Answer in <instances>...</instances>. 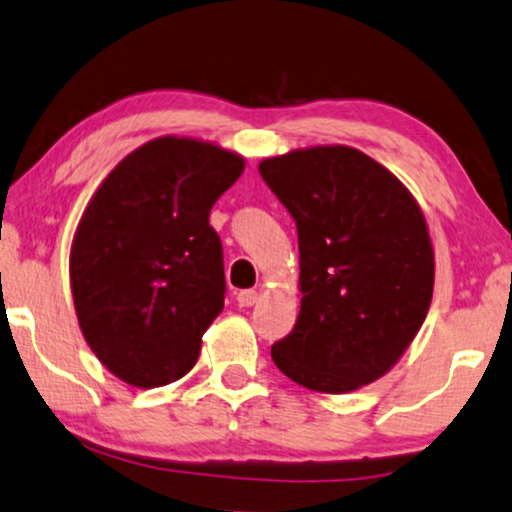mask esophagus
<instances>
[{"label": "esophagus", "mask_w": 512, "mask_h": 512, "mask_svg": "<svg viewBox=\"0 0 512 512\" xmlns=\"http://www.w3.org/2000/svg\"><path fill=\"white\" fill-rule=\"evenodd\" d=\"M257 299H259V294L255 290H241L239 294H236V301H239V306H243V308L255 306Z\"/></svg>", "instance_id": "obj_1"}]
</instances>
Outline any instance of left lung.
<instances>
[{"label": "left lung", "mask_w": 512, "mask_h": 512, "mask_svg": "<svg viewBox=\"0 0 512 512\" xmlns=\"http://www.w3.org/2000/svg\"><path fill=\"white\" fill-rule=\"evenodd\" d=\"M259 176L299 236L301 306L271 345L280 371L343 394L397 364L434 292V250L420 206L383 164L348 146L271 157Z\"/></svg>", "instance_id": "8db88e82"}]
</instances>
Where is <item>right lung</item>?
Returning a JSON list of instances; mask_svg holds the SVG:
<instances>
[{"instance_id":"add662e5","label":"right lung","mask_w":512,"mask_h":512,"mask_svg":"<svg viewBox=\"0 0 512 512\" xmlns=\"http://www.w3.org/2000/svg\"><path fill=\"white\" fill-rule=\"evenodd\" d=\"M243 157L162 136L115 167L71 248L78 325L106 369L134 387L183 378L225 306L222 243L208 225Z\"/></svg>"}]
</instances>
